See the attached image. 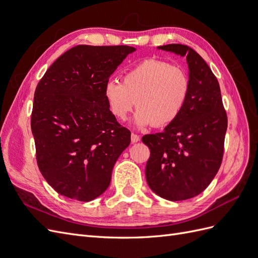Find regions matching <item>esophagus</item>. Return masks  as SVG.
<instances>
[{
    "label": "esophagus",
    "instance_id": "34e87169",
    "mask_svg": "<svg viewBox=\"0 0 258 258\" xmlns=\"http://www.w3.org/2000/svg\"><path fill=\"white\" fill-rule=\"evenodd\" d=\"M140 141V136L136 135V134H131V142L132 143H137Z\"/></svg>",
    "mask_w": 258,
    "mask_h": 258
}]
</instances>
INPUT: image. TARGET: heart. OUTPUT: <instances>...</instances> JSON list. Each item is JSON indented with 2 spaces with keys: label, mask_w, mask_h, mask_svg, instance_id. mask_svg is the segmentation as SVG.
I'll return each instance as SVG.
<instances>
[{
  "label": "heart",
  "mask_w": 258,
  "mask_h": 258,
  "mask_svg": "<svg viewBox=\"0 0 258 258\" xmlns=\"http://www.w3.org/2000/svg\"><path fill=\"white\" fill-rule=\"evenodd\" d=\"M188 75L169 62L147 59L127 70L121 83L108 81L104 97L117 119L124 120L135 105L138 127H167L183 112L189 93Z\"/></svg>",
  "instance_id": "1"
}]
</instances>
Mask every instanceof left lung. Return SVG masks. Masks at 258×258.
Here are the masks:
<instances>
[{"label":"left lung","instance_id":"left-lung-1","mask_svg":"<svg viewBox=\"0 0 258 258\" xmlns=\"http://www.w3.org/2000/svg\"><path fill=\"white\" fill-rule=\"evenodd\" d=\"M158 49L186 56L190 86L178 118L162 132L142 138L151 151L146 181L161 198L186 200L204 191L221 167L227 114L217 79L199 53L182 44Z\"/></svg>","mask_w":258,"mask_h":258}]
</instances>
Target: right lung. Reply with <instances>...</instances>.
<instances>
[{
	"mask_svg": "<svg viewBox=\"0 0 258 258\" xmlns=\"http://www.w3.org/2000/svg\"><path fill=\"white\" fill-rule=\"evenodd\" d=\"M135 50L126 45H77L61 54L36 86L31 130L37 166L62 196L91 201L111 183L131 132L110 111L104 87Z\"/></svg>",
	"mask_w": 258,
	"mask_h": 258,
	"instance_id": "right-lung-1",
	"label": "right lung"
}]
</instances>
